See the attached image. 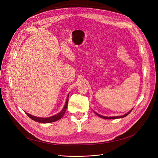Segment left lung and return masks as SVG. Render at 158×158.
Segmentation results:
<instances>
[{
	"mask_svg": "<svg viewBox=\"0 0 158 158\" xmlns=\"http://www.w3.org/2000/svg\"><path fill=\"white\" fill-rule=\"evenodd\" d=\"M132 110V109L130 111H128V113H127L126 114H123V115H122V116H118V117H105V116H103V115H101V114H98V113H97L96 112H95V111H94V113H95V114H97V115L98 116V117H99L100 118H104V119H117V118H123V117H126V116H127L128 114L130 113L131 112V111Z\"/></svg>",
	"mask_w": 158,
	"mask_h": 158,
	"instance_id": "obj_1",
	"label": "left lung"
}]
</instances>
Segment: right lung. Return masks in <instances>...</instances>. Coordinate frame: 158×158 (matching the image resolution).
Returning <instances> with one entry per match:
<instances>
[{
    "instance_id": "add662e5",
    "label": "right lung",
    "mask_w": 158,
    "mask_h": 158,
    "mask_svg": "<svg viewBox=\"0 0 158 158\" xmlns=\"http://www.w3.org/2000/svg\"><path fill=\"white\" fill-rule=\"evenodd\" d=\"M69 94L67 96V100H66V102H65V104L63 109L59 113L55 114V115H53L52 117H47V118H41V117H35V116H33V115H31V114H30L29 113H27L26 112L25 113H26V114H27V115L30 118H31L33 120H34L35 122H39V123H51V122H53L59 120H60L64 116V114H65V112L66 109L67 108L68 101H69Z\"/></svg>"
}]
</instances>
